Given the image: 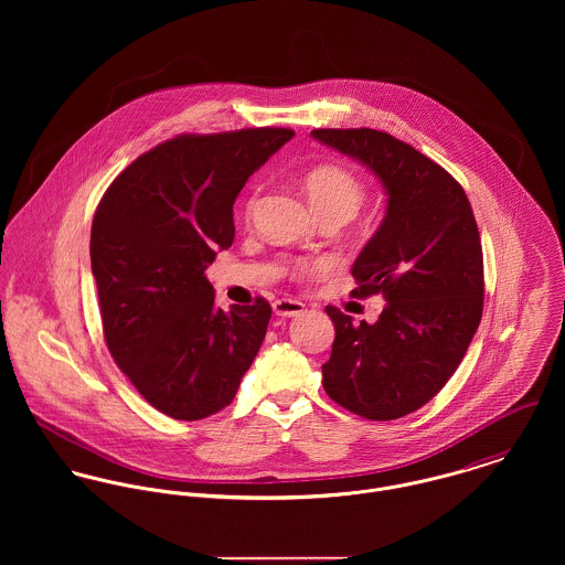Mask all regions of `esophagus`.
<instances>
[{"instance_id":"34e87169","label":"esophagus","mask_w":565,"mask_h":565,"mask_svg":"<svg viewBox=\"0 0 565 565\" xmlns=\"http://www.w3.org/2000/svg\"><path fill=\"white\" fill-rule=\"evenodd\" d=\"M274 313L280 318H296L305 313V305L300 300H291V298H280L274 302Z\"/></svg>"}]
</instances>
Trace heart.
<instances>
[{"label": "heart", "instance_id": "obj_1", "mask_svg": "<svg viewBox=\"0 0 565 565\" xmlns=\"http://www.w3.org/2000/svg\"><path fill=\"white\" fill-rule=\"evenodd\" d=\"M305 189L320 215L354 217L365 202V184L341 164H318L305 178ZM256 206V195L247 200V215ZM309 263L298 265V274H307Z\"/></svg>", "mask_w": 565, "mask_h": 565}]
</instances>
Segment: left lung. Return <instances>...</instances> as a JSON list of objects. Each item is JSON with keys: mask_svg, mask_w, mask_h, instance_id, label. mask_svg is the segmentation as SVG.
<instances>
[{"mask_svg": "<svg viewBox=\"0 0 565 565\" xmlns=\"http://www.w3.org/2000/svg\"><path fill=\"white\" fill-rule=\"evenodd\" d=\"M313 139L376 173L387 213L352 265L359 298L387 302L376 323H334L323 390L343 408L398 419L450 381L483 316V247L463 186L408 143L372 128H318Z\"/></svg>", "mask_w": 565, "mask_h": 565, "instance_id": "obj_1", "label": "left lung"}]
</instances>
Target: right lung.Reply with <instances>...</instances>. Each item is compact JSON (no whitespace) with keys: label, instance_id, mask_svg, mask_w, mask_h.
<instances>
[{"label":"right lung","instance_id":"right-lung-1","mask_svg":"<svg viewBox=\"0 0 565 565\" xmlns=\"http://www.w3.org/2000/svg\"><path fill=\"white\" fill-rule=\"evenodd\" d=\"M294 130L178 135L128 164L90 226L106 345L137 392L173 419L235 401L271 318L265 298L215 307L204 269L235 239L233 204Z\"/></svg>","mask_w":565,"mask_h":565}]
</instances>
